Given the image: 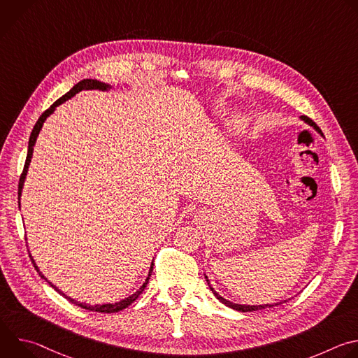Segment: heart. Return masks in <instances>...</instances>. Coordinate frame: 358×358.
Segmentation results:
<instances>
[{
    "label": "heart",
    "mask_w": 358,
    "mask_h": 358,
    "mask_svg": "<svg viewBox=\"0 0 358 358\" xmlns=\"http://www.w3.org/2000/svg\"><path fill=\"white\" fill-rule=\"evenodd\" d=\"M241 125H242V126H243V127H242V128H241V127H240V126H241ZM241 129H243V123H242V124H239V130H241Z\"/></svg>",
    "instance_id": "obj_1"
}]
</instances>
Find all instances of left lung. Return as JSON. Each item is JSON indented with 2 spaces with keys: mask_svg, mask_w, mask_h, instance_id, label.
<instances>
[{
  "mask_svg": "<svg viewBox=\"0 0 358 358\" xmlns=\"http://www.w3.org/2000/svg\"><path fill=\"white\" fill-rule=\"evenodd\" d=\"M300 120L301 122H304L306 124H309L310 127H313L320 136H323V133H322V130L316 126V123H313L309 117H306V116H300ZM206 275V273H203ZM206 279H207V283H208V286H210V289H211V292L215 294V297L221 301V303H224L225 306H228V308H231V309H234V310H238V312H242V313H248V312H257V310H262V309H271V308H273V306H278V304H282V303H285L286 300H280L279 303H266V304H241V303H234V301H231V300H228V299H225V297H222L214 287H213V285L210 283V279H208V276L206 275Z\"/></svg>",
  "mask_w": 358,
  "mask_h": 358,
  "instance_id": "8db88e82",
  "label": "left lung"
}]
</instances>
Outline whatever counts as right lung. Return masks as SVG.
<instances>
[{"instance_id":"obj_1","label":"right lung","mask_w":358,"mask_h":358,"mask_svg":"<svg viewBox=\"0 0 358 358\" xmlns=\"http://www.w3.org/2000/svg\"><path fill=\"white\" fill-rule=\"evenodd\" d=\"M110 89H112V85H110V83L101 82V80H97V79H83V80L78 82V83H76V85H75V86H73V87H72L66 94H64L61 99H58L52 106H50L48 110H45V112L42 113V116H41V117L38 119V122L35 123V126H34V129H32V133H31V136H29V141H28V155H27V162H25V166H24L22 176H21V178H20V185H18V206H20V208H21V195H22V188H24L25 178H27V174H28V169H29V164H31V160H32V155H34V145H35V143H36V138H38V136H39V131H41V129H42V126H43L45 120L55 112V109H57L59 105L65 103L66 100L72 99L75 94H78V93H79V92H82V90H101V92H105V90H110ZM29 257H31V261H32V264H34V266H35L36 272L39 273V276H41L42 279H45V280H46L50 286H52L58 293H61L64 297H66L71 303H73V304L79 306V308L86 309V310H90V312H97V313H116V312H120V310L126 309L127 306H130V304H131V303H133V301L140 296V293L144 290V287L147 286L148 279H150V276H151V272H152V262H151L150 269H148V275H147L145 280L143 282V285L140 286V289H138V290H136L134 293H131L130 296H127V297H124V299H122V300H119V301H116V303L89 304V303H80V301H78V300L72 299L71 296L65 294L61 289H58L52 282H49V280L45 278V275L39 271L38 265L35 264V261H34V258H32L31 252H29Z\"/></svg>"}]
</instances>
